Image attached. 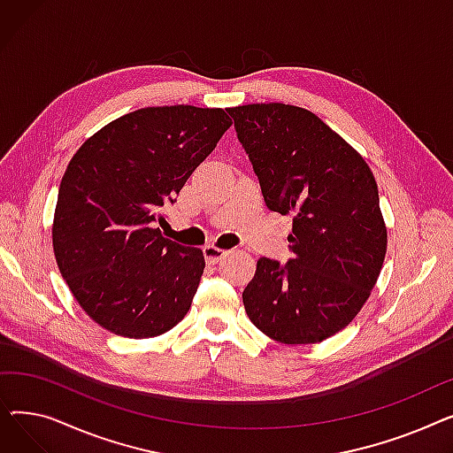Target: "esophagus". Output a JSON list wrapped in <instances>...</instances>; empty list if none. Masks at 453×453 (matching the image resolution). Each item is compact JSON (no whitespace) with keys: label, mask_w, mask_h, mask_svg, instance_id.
<instances>
[{"label":"esophagus","mask_w":453,"mask_h":453,"mask_svg":"<svg viewBox=\"0 0 453 453\" xmlns=\"http://www.w3.org/2000/svg\"><path fill=\"white\" fill-rule=\"evenodd\" d=\"M226 255H227V251H226V250H220V248H217V246H211V244H209V246L203 248V257H205V260H207V265H219Z\"/></svg>","instance_id":"34e87169"}]
</instances>
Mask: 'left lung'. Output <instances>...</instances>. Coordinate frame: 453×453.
<instances>
[{
  "label": "left lung",
  "mask_w": 453,
  "mask_h": 453,
  "mask_svg": "<svg viewBox=\"0 0 453 453\" xmlns=\"http://www.w3.org/2000/svg\"><path fill=\"white\" fill-rule=\"evenodd\" d=\"M266 205L294 219L287 266L258 258L246 314L284 345L319 343L345 328L371 296L388 251L376 180L362 154L299 106L227 110Z\"/></svg>",
  "instance_id": "left-lung-1"
}]
</instances>
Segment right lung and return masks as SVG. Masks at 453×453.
I'll list each match as a JSON object with an SVG mask.
<instances>
[{
    "label": "right lung",
    "mask_w": 453,
    "mask_h": 453,
    "mask_svg": "<svg viewBox=\"0 0 453 453\" xmlns=\"http://www.w3.org/2000/svg\"><path fill=\"white\" fill-rule=\"evenodd\" d=\"M231 125L222 108H141L95 132L71 157L53 251L71 294L103 328L145 340L188 312L203 253L165 239L154 224Z\"/></svg>",
    "instance_id": "add662e5"
}]
</instances>
